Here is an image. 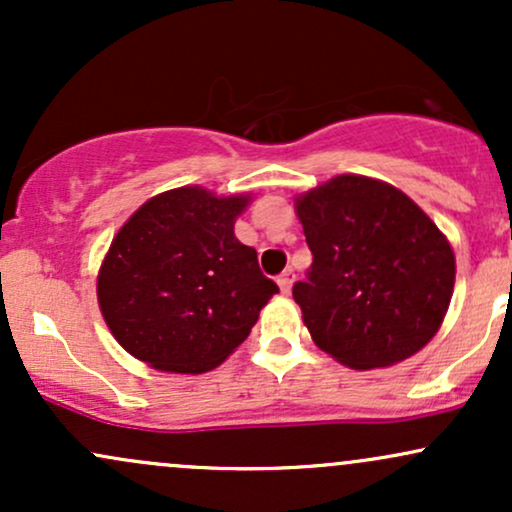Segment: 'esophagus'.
I'll return each instance as SVG.
<instances>
[{
  "label": "esophagus",
  "instance_id": "obj_1",
  "mask_svg": "<svg viewBox=\"0 0 512 512\" xmlns=\"http://www.w3.org/2000/svg\"><path fill=\"white\" fill-rule=\"evenodd\" d=\"M293 279H296V274H293V269H284V272L279 274V279H276V284H279L281 293H289V291H291Z\"/></svg>",
  "mask_w": 512,
  "mask_h": 512
}]
</instances>
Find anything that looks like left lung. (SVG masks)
<instances>
[{"label": "left lung", "instance_id": "left-lung-1", "mask_svg": "<svg viewBox=\"0 0 512 512\" xmlns=\"http://www.w3.org/2000/svg\"><path fill=\"white\" fill-rule=\"evenodd\" d=\"M313 252L293 284L313 342L344 366H392L431 342L455 286L450 243L387 182L339 175L296 199Z\"/></svg>", "mask_w": 512, "mask_h": 512}]
</instances>
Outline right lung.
<instances>
[{
    "label": "right lung",
    "mask_w": 512,
    "mask_h": 512,
    "mask_svg": "<svg viewBox=\"0 0 512 512\" xmlns=\"http://www.w3.org/2000/svg\"><path fill=\"white\" fill-rule=\"evenodd\" d=\"M248 197L178 187L142 204L98 274V303L132 356L168 373L216 368L248 339L279 286L233 233Z\"/></svg>",
    "instance_id": "right-lung-1"
}]
</instances>
